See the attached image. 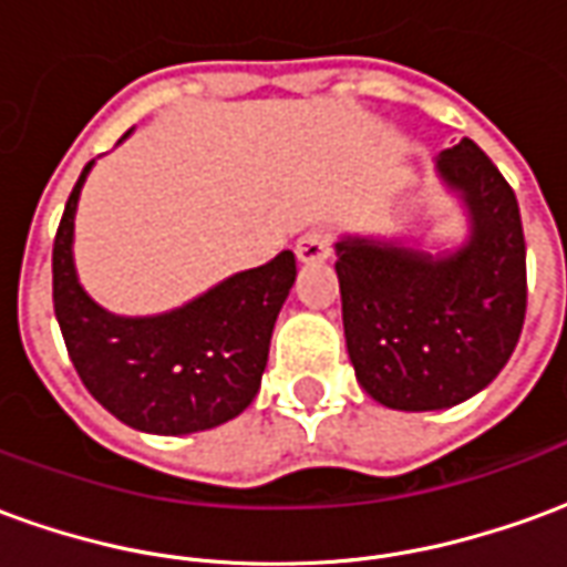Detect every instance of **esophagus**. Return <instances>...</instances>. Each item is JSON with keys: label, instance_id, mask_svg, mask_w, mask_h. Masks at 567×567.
<instances>
[{"label": "esophagus", "instance_id": "esophagus-1", "mask_svg": "<svg viewBox=\"0 0 567 567\" xmlns=\"http://www.w3.org/2000/svg\"><path fill=\"white\" fill-rule=\"evenodd\" d=\"M295 251L300 264H321V260L331 258V234L321 227H312L297 239Z\"/></svg>", "mask_w": 567, "mask_h": 567}]
</instances>
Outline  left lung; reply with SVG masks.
<instances>
[{"label": "left lung", "mask_w": 567, "mask_h": 567, "mask_svg": "<svg viewBox=\"0 0 567 567\" xmlns=\"http://www.w3.org/2000/svg\"><path fill=\"white\" fill-rule=\"evenodd\" d=\"M440 185L462 203L467 239L427 251L346 234L333 243L349 361L389 410H446L511 361L525 321L519 203L471 140L440 151Z\"/></svg>", "instance_id": "obj_1"}]
</instances>
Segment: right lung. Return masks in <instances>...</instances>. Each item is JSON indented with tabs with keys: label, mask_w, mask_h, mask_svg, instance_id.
<instances>
[{
	"label": "right lung",
	"mask_w": 567,
	"mask_h": 567,
	"mask_svg": "<svg viewBox=\"0 0 567 567\" xmlns=\"http://www.w3.org/2000/svg\"><path fill=\"white\" fill-rule=\"evenodd\" d=\"M91 169L93 161L69 194L54 239V312L81 382L112 416L145 434L178 437L230 422L260 389L272 324L297 279L295 255L234 272L169 312L115 316L84 291L72 251Z\"/></svg>",
	"instance_id": "1"
}]
</instances>
